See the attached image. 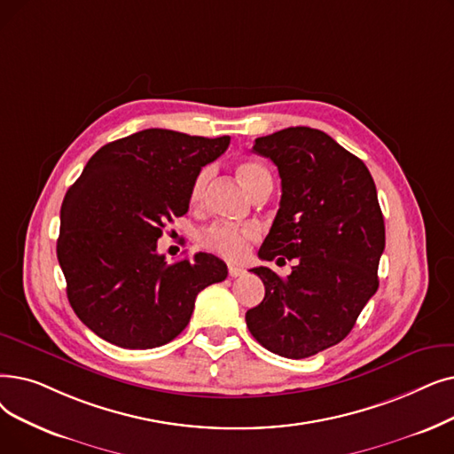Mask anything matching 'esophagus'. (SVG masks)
<instances>
[{"instance_id":"esophagus-1","label":"esophagus","mask_w":454,"mask_h":454,"mask_svg":"<svg viewBox=\"0 0 454 454\" xmlns=\"http://www.w3.org/2000/svg\"><path fill=\"white\" fill-rule=\"evenodd\" d=\"M228 274L231 276V278H238V276L245 274V269L239 267V265H235V263H228Z\"/></svg>"}]
</instances>
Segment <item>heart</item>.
<instances>
[{
  "label": "heart",
  "mask_w": 454,
  "mask_h": 454,
  "mask_svg": "<svg viewBox=\"0 0 454 454\" xmlns=\"http://www.w3.org/2000/svg\"><path fill=\"white\" fill-rule=\"evenodd\" d=\"M211 168L206 167L196 176L192 187H191V202L200 204L206 196L209 180H211ZM238 176L241 184L254 194L260 187L270 184V176L267 168L258 161H241L238 165ZM258 239V228L245 224V226H233L216 223L202 231L200 241L206 248L216 252L223 258L228 260H239L248 252L250 243Z\"/></svg>",
  "instance_id": "obj_1"
}]
</instances>
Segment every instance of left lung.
Segmentation results:
<instances>
[{
	"label": "left lung",
	"instance_id": "left-lung-1",
	"mask_svg": "<svg viewBox=\"0 0 454 454\" xmlns=\"http://www.w3.org/2000/svg\"><path fill=\"white\" fill-rule=\"evenodd\" d=\"M278 167L280 209L258 255L297 260L287 278L254 267L265 286L245 319L284 358L313 356L347 338L379 289L384 216L367 167L321 129L286 128L252 148Z\"/></svg>",
	"mask_w": 454,
	"mask_h": 454
}]
</instances>
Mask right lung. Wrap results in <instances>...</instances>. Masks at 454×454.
I'll list each match as a JSON object with an SVG mask.
<instances>
[{"instance_id": "right-lung-1", "label": "right lung", "mask_w": 454, "mask_h": 454, "mask_svg": "<svg viewBox=\"0 0 454 454\" xmlns=\"http://www.w3.org/2000/svg\"><path fill=\"white\" fill-rule=\"evenodd\" d=\"M228 145V135L143 129L102 146L68 189L57 258L70 306L96 336L161 347L189 325L196 294L226 278V263L206 252L167 265L157 239L187 213L194 178Z\"/></svg>"}]
</instances>
